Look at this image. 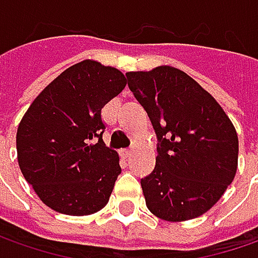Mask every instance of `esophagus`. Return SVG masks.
<instances>
[{"mask_svg":"<svg viewBox=\"0 0 258 258\" xmlns=\"http://www.w3.org/2000/svg\"><path fill=\"white\" fill-rule=\"evenodd\" d=\"M120 154H122V156H123V158L129 159V158L132 156V151H131V149H123V151H122Z\"/></svg>","mask_w":258,"mask_h":258,"instance_id":"esophagus-1","label":"esophagus"}]
</instances>
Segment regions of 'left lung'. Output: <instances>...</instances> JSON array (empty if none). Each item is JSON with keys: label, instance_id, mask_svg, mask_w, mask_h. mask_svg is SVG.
Here are the masks:
<instances>
[{"label": "left lung", "instance_id": "1", "mask_svg": "<svg viewBox=\"0 0 258 258\" xmlns=\"http://www.w3.org/2000/svg\"><path fill=\"white\" fill-rule=\"evenodd\" d=\"M126 77L159 142L155 169L141 181L148 210L171 223L203 215L237 172L234 124L213 96L179 69L159 66Z\"/></svg>", "mask_w": 258, "mask_h": 258}]
</instances>
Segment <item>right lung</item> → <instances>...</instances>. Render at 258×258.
Returning <instances> with one entry per match:
<instances>
[{
  "label": "right lung",
  "mask_w": 258,
  "mask_h": 258,
  "mask_svg": "<svg viewBox=\"0 0 258 258\" xmlns=\"http://www.w3.org/2000/svg\"><path fill=\"white\" fill-rule=\"evenodd\" d=\"M126 86L123 73L94 60L66 69L34 99L17 131L25 181L57 213L90 215L109 203L119 155L102 139V109ZM99 141L92 144L90 140Z\"/></svg>",
  "instance_id": "right-lung-1"
}]
</instances>
